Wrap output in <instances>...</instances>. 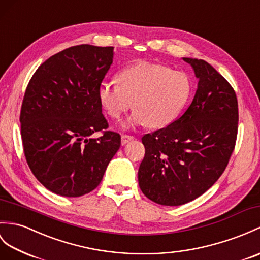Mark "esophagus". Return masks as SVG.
Wrapping results in <instances>:
<instances>
[{
  "instance_id": "1",
  "label": "esophagus",
  "mask_w": 260,
  "mask_h": 260,
  "mask_svg": "<svg viewBox=\"0 0 260 260\" xmlns=\"http://www.w3.org/2000/svg\"><path fill=\"white\" fill-rule=\"evenodd\" d=\"M134 136H132V135H127V134H123L122 135V145H125V144H127L128 142H131V141H133L134 140Z\"/></svg>"
}]
</instances>
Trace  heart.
<instances>
[{
    "label": "heart",
    "mask_w": 260,
    "mask_h": 260,
    "mask_svg": "<svg viewBox=\"0 0 260 260\" xmlns=\"http://www.w3.org/2000/svg\"><path fill=\"white\" fill-rule=\"evenodd\" d=\"M118 81L119 84L102 82L99 99L108 115L115 119L134 108L128 126H166L182 111L191 92L190 78L185 72L154 63L132 65L120 72Z\"/></svg>",
    "instance_id": "1"
}]
</instances>
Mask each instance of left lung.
Segmentation results:
<instances>
[{
	"label": "left lung",
	"instance_id": "1",
	"mask_svg": "<svg viewBox=\"0 0 260 260\" xmlns=\"http://www.w3.org/2000/svg\"><path fill=\"white\" fill-rule=\"evenodd\" d=\"M198 78L194 99L182 116L145 134L138 184L150 201L179 206L209 189L224 173L238 132L237 96L203 59L184 57Z\"/></svg>",
	"mask_w": 260,
	"mask_h": 260
}]
</instances>
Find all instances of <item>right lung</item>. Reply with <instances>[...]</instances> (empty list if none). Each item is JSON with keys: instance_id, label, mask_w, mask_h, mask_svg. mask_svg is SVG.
I'll use <instances>...</instances> for the list:
<instances>
[{"instance_id": "obj_1", "label": "right lung", "mask_w": 260, "mask_h": 260, "mask_svg": "<svg viewBox=\"0 0 260 260\" xmlns=\"http://www.w3.org/2000/svg\"><path fill=\"white\" fill-rule=\"evenodd\" d=\"M113 48H66L42 63L27 84L20 114L24 155L36 179L59 196L95 189L120 146L99 99ZM98 131L100 138L90 137Z\"/></svg>"}]
</instances>
